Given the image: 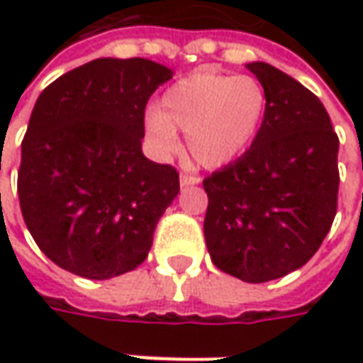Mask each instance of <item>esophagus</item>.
Segmentation results:
<instances>
[{"instance_id": "1", "label": "esophagus", "mask_w": 363, "mask_h": 363, "mask_svg": "<svg viewBox=\"0 0 363 363\" xmlns=\"http://www.w3.org/2000/svg\"><path fill=\"white\" fill-rule=\"evenodd\" d=\"M179 184H182V188H189V186H198V184H200V177H196V175L182 174V177H179Z\"/></svg>"}]
</instances>
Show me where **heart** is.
Listing matches in <instances>:
<instances>
[{"label": "heart", "mask_w": 363, "mask_h": 363, "mask_svg": "<svg viewBox=\"0 0 363 363\" xmlns=\"http://www.w3.org/2000/svg\"><path fill=\"white\" fill-rule=\"evenodd\" d=\"M269 111L260 80L218 72H194L177 80L161 96L157 111L145 117V133L161 157H172L188 135L191 160L216 169L238 160L255 143Z\"/></svg>", "instance_id": "b5f03b06"}]
</instances>
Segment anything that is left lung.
<instances>
[{
    "label": "left lung",
    "instance_id": "obj_1",
    "mask_svg": "<svg viewBox=\"0 0 363 363\" xmlns=\"http://www.w3.org/2000/svg\"><path fill=\"white\" fill-rule=\"evenodd\" d=\"M246 68L267 91V119L242 157L203 179V236L220 271L267 283L301 269L328 236L340 139L309 89L267 62Z\"/></svg>",
    "mask_w": 363,
    "mask_h": 363
}]
</instances>
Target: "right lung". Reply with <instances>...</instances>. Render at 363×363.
Wrapping results in <instances>:
<instances>
[{
  "instance_id": "obj_1",
  "label": "right lung",
  "mask_w": 363,
  "mask_h": 363,
  "mask_svg": "<svg viewBox=\"0 0 363 363\" xmlns=\"http://www.w3.org/2000/svg\"><path fill=\"white\" fill-rule=\"evenodd\" d=\"M174 72L145 58H96L35 101L18 196L35 244L60 269L113 279L137 269L179 194L172 165L147 160L145 106Z\"/></svg>"
}]
</instances>
